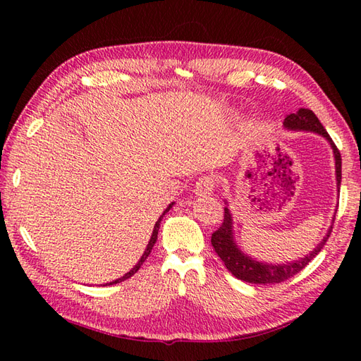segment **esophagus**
I'll return each instance as SVG.
<instances>
[{
    "instance_id": "esophagus-1",
    "label": "esophagus",
    "mask_w": 361,
    "mask_h": 361,
    "mask_svg": "<svg viewBox=\"0 0 361 361\" xmlns=\"http://www.w3.org/2000/svg\"><path fill=\"white\" fill-rule=\"evenodd\" d=\"M216 189V178L212 175H204L198 178L195 183V195L198 197H204V195H211Z\"/></svg>"
}]
</instances>
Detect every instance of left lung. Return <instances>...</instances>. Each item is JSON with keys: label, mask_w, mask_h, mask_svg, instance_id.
<instances>
[{"label": "left lung", "mask_w": 361, "mask_h": 361, "mask_svg": "<svg viewBox=\"0 0 361 361\" xmlns=\"http://www.w3.org/2000/svg\"><path fill=\"white\" fill-rule=\"evenodd\" d=\"M283 127L287 130H291V132H312L324 137L334 152L336 188L340 189V185H341L340 150L336 149L332 137L329 136L326 128L317 118V114L309 109H299L296 113H291L286 119H283ZM225 203L228 204L226 200ZM332 225H334V220H332ZM332 225L329 226L323 240H321L317 247L309 252V255H305L304 257H299L298 260H290V262H286V264H270V262H264V260H257L255 257H251L247 255V252H243L240 250V247L237 245L234 239V224H233L231 211H229L226 206L224 224H221V226L217 229V231L212 234L211 243L214 250H216L217 256L221 259V262L225 264L226 270L233 276H235L237 279H240L243 282H250V283H264V286H267V283H279V282L287 281L288 278H291V276L298 274L302 268L307 267L310 260L315 257L321 250H323L329 235L332 233Z\"/></svg>", "instance_id": "8db88e82"}]
</instances>
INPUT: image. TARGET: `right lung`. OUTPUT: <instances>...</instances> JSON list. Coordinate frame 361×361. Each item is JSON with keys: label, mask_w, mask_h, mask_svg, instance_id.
<instances>
[{"label": "right lung", "mask_w": 361, "mask_h": 361, "mask_svg": "<svg viewBox=\"0 0 361 361\" xmlns=\"http://www.w3.org/2000/svg\"><path fill=\"white\" fill-rule=\"evenodd\" d=\"M173 206V203H171L166 208V211L161 214V217L158 219V221L155 224V226H153V233H152V235H150V240H149V243H147V247H145V251L142 252V256H141V259L137 260V264L132 268V270L130 271H127L124 276H121V278H118V279H114V281H111V282H106V283H104V286H113V283H119V282H122V281H126V279H128V278H132V276L140 270L141 268V265L145 262V259L149 257V255H150V251H152V248H153V245H155V242H157V239H158V229H159V224H161V219H163L166 214L169 212V209H171Z\"/></svg>", "instance_id": "obj_1"}]
</instances>
